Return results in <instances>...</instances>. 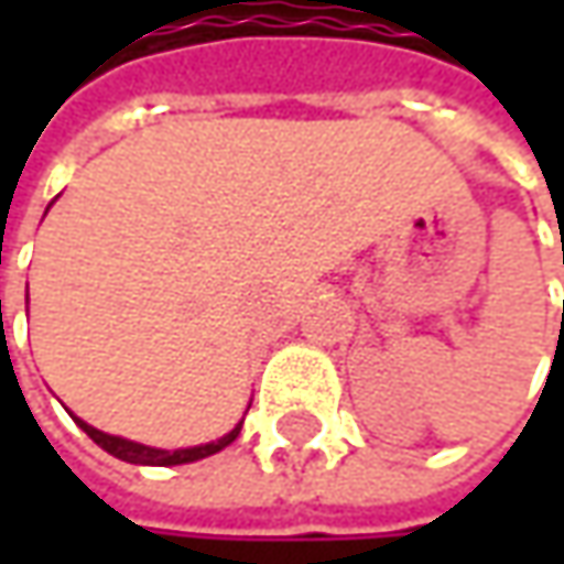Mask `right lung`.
I'll return each mask as SVG.
<instances>
[{
	"label": "right lung",
	"instance_id": "1",
	"mask_svg": "<svg viewBox=\"0 0 564 564\" xmlns=\"http://www.w3.org/2000/svg\"><path fill=\"white\" fill-rule=\"evenodd\" d=\"M72 414V411H68ZM75 417V414H72ZM75 423L99 445V448H106L109 455H116L121 462H128V465H143V467H172V465H191V462H200L206 455H216V452H223L226 445H231L238 440V433H241V423L238 421L231 430H228L226 436H219V440H213V443L204 445H191V448H156V445H143L134 443V440H124V436H112V433H102L97 426H90V423H84L80 417H75Z\"/></svg>",
	"mask_w": 564,
	"mask_h": 564
}]
</instances>
